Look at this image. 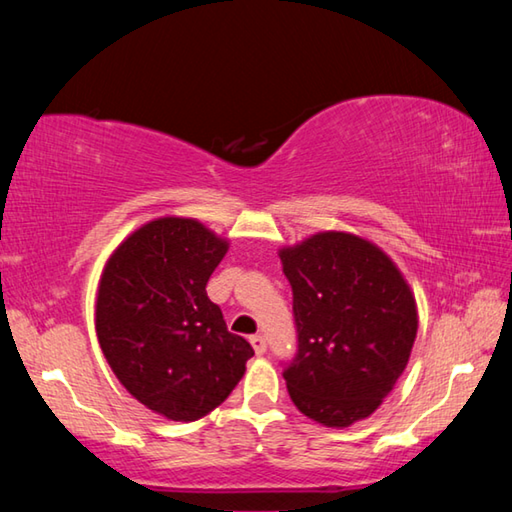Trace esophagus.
Returning a JSON list of instances; mask_svg holds the SVG:
<instances>
[{
  "mask_svg": "<svg viewBox=\"0 0 512 512\" xmlns=\"http://www.w3.org/2000/svg\"><path fill=\"white\" fill-rule=\"evenodd\" d=\"M250 345H253L255 354H264V352H266V341H264L262 334H253V336H250Z\"/></svg>",
  "mask_w": 512,
  "mask_h": 512,
  "instance_id": "1",
  "label": "esophagus"
}]
</instances>
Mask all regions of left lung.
I'll return each mask as SVG.
<instances>
[{"label":"left lung","instance_id":"obj_1","mask_svg":"<svg viewBox=\"0 0 512 512\" xmlns=\"http://www.w3.org/2000/svg\"><path fill=\"white\" fill-rule=\"evenodd\" d=\"M298 352L284 368L293 404L325 427L368 418L393 391L418 334L411 287L384 250L350 232L282 248Z\"/></svg>","mask_w":512,"mask_h":512}]
</instances>
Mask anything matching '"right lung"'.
<instances>
[{"label": "right lung", "mask_w": 512, "mask_h": 512, "mask_svg": "<svg viewBox=\"0 0 512 512\" xmlns=\"http://www.w3.org/2000/svg\"><path fill=\"white\" fill-rule=\"evenodd\" d=\"M225 253L228 241L203 223L164 216L121 241L101 273L94 327L103 357L137 402L169 420L216 409L255 354L207 298Z\"/></svg>", "instance_id": "right-lung-1"}]
</instances>
